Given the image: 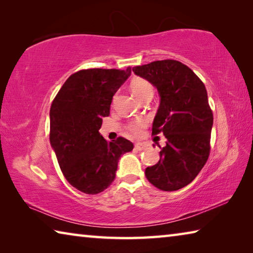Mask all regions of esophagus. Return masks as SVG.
Returning a JSON list of instances; mask_svg holds the SVG:
<instances>
[{
	"label": "esophagus",
	"instance_id": "obj_1",
	"mask_svg": "<svg viewBox=\"0 0 253 253\" xmlns=\"http://www.w3.org/2000/svg\"><path fill=\"white\" fill-rule=\"evenodd\" d=\"M145 145L143 144H135V149L136 151H143V149H145Z\"/></svg>",
	"mask_w": 253,
	"mask_h": 253
}]
</instances>
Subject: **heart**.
I'll use <instances>...</instances> for the list:
<instances>
[{
  "label": "heart",
  "mask_w": 253,
  "mask_h": 253,
  "mask_svg": "<svg viewBox=\"0 0 253 253\" xmlns=\"http://www.w3.org/2000/svg\"><path fill=\"white\" fill-rule=\"evenodd\" d=\"M130 90L134 95L138 98L139 100L152 99L154 95V87L148 80L140 78V77H135L132 78L129 84ZM147 126V121L145 118H137L127 124V130L130 132L132 136L138 137L143 134L144 128Z\"/></svg>",
  "instance_id": "obj_1"
}]
</instances>
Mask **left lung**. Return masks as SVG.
<instances>
[{"instance_id": "obj_1", "label": "left lung", "mask_w": 253, "mask_h": 253, "mask_svg": "<svg viewBox=\"0 0 253 253\" xmlns=\"http://www.w3.org/2000/svg\"><path fill=\"white\" fill-rule=\"evenodd\" d=\"M152 83L161 96L153 135H165L166 146L157 164L145 169L146 178L162 191H177L196 177L211 151L213 113L205 85L177 60H158L132 68Z\"/></svg>"}]
</instances>
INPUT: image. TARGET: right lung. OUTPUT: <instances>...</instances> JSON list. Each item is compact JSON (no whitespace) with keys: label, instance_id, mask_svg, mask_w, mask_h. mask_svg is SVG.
Masks as SVG:
<instances>
[{"label":"right lung","instance_id":"1","mask_svg":"<svg viewBox=\"0 0 253 253\" xmlns=\"http://www.w3.org/2000/svg\"><path fill=\"white\" fill-rule=\"evenodd\" d=\"M131 68L83 69L66 80L51 104L50 143L63 176L85 194L105 191L116 176L118 161L134 145L118 137L107 142L99 134L102 117Z\"/></svg>","mask_w":253,"mask_h":253}]
</instances>
